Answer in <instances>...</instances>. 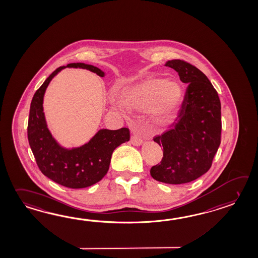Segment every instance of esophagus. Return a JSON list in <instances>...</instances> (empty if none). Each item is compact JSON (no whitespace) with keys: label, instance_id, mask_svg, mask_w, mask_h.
Wrapping results in <instances>:
<instances>
[{"label":"esophagus","instance_id":"34e87169","mask_svg":"<svg viewBox=\"0 0 258 258\" xmlns=\"http://www.w3.org/2000/svg\"><path fill=\"white\" fill-rule=\"evenodd\" d=\"M131 142H132L133 145L139 146V145H141L143 143V140L141 138L138 137L137 135L133 134V135H132V138H131Z\"/></svg>","mask_w":258,"mask_h":258}]
</instances>
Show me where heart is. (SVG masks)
<instances>
[{
  "instance_id": "1",
  "label": "heart",
  "mask_w": 258,
  "mask_h": 258,
  "mask_svg": "<svg viewBox=\"0 0 258 258\" xmlns=\"http://www.w3.org/2000/svg\"><path fill=\"white\" fill-rule=\"evenodd\" d=\"M123 104L132 110L149 109L151 119L156 126L170 124L178 114L182 100L178 84L163 79H148L126 89L122 93Z\"/></svg>"
}]
</instances>
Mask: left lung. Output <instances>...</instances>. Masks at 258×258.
I'll list each match as a JSON object with an SVG mask.
<instances>
[{
  "label": "left lung",
  "mask_w": 258,
  "mask_h": 258,
  "mask_svg": "<svg viewBox=\"0 0 258 258\" xmlns=\"http://www.w3.org/2000/svg\"><path fill=\"white\" fill-rule=\"evenodd\" d=\"M165 66L176 70L188 85L176 120L154 138L164 153L150 173L164 183H187L212 166L221 142V104L212 83L195 66L180 59L169 60Z\"/></svg>",
  "instance_id": "8db88e82"
}]
</instances>
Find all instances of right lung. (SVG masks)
Instances as JSON below:
<instances>
[{
    "label": "right lung",
    "instance_id": "right-lung-1",
    "mask_svg": "<svg viewBox=\"0 0 258 258\" xmlns=\"http://www.w3.org/2000/svg\"><path fill=\"white\" fill-rule=\"evenodd\" d=\"M68 68L90 70L100 77L104 72L92 64L69 63ZM60 67L50 75L35 92L30 103L28 139L35 160L41 173L52 181L71 189H81L97 183L107 173L114 150L130 141V130H101L89 143L73 149L61 147L52 138L46 124L43 113V95L46 88L59 71Z\"/></svg>",
    "mask_w": 258,
    "mask_h": 258
}]
</instances>
